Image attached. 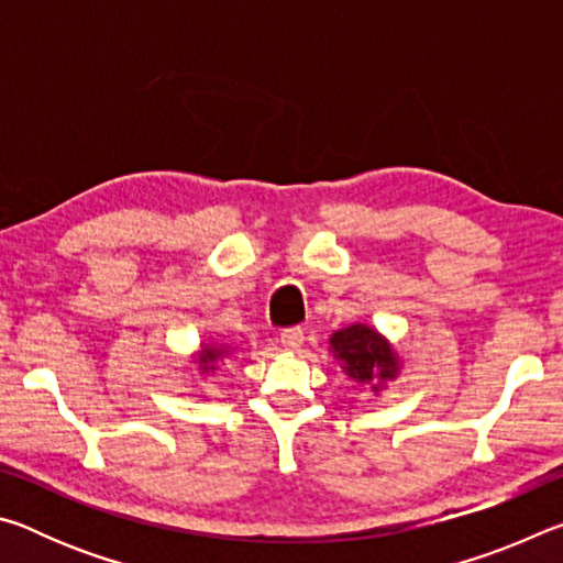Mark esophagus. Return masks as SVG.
Masks as SVG:
<instances>
[{
  "label": "esophagus",
  "instance_id": "1",
  "mask_svg": "<svg viewBox=\"0 0 563 563\" xmlns=\"http://www.w3.org/2000/svg\"><path fill=\"white\" fill-rule=\"evenodd\" d=\"M305 342V332L300 328H288L280 332V345L288 352H298Z\"/></svg>",
  "mask_w": 563,
  "mask_h": 563
}]
</instances>
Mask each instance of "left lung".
<instances>
[{
    "mask_svg": "<svg viewBox=\"0 0 563 563\" xmlns=\"http://www.w3.org/2000/svg\"><path fill=\"white\" fill-rule=\"evenodd\" d=\"M330 352L340 362L342 373L360 385H369L375 395L399 375V355L383 332L365 322H355L330 335Z\"/></svg>",
    "mask_w": 563,
    "mask_h": 563,
    "instance_id": "8db88e82",
    "label": "left lung"
}]
</instances>
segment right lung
<instances>
[{
  "instance_id": "right-lung-1",
  "label": "right lung",
  "mask_w": 563,
  "mask_h": 563,
  "mask_svg": "<svg viewBox=\"0 0 563 563\" xmlns=\"http://www.w3.org/2000/svg\"><path fill=\"white\" fill-rule=\"evenodd\" d=\"M231 352L233 347L225 345V342H201V350H198L190 360L196 362V367L201 369V375L208 377L216 373L218 365H223V360L231 355Z\"/></svg>"
}]
</instances>
